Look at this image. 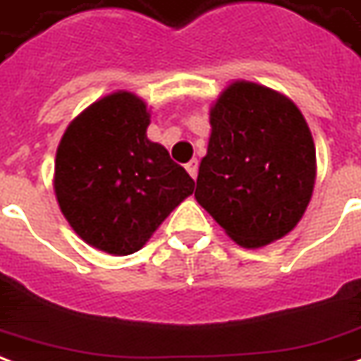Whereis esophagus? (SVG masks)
I'll return each mask as SVG.
<instances>
[{
	"mask_svg": "<svg viewBox=\"0 0 361 361\" xmlns=\"http://www.w3.org/2000/svg\"><path fill=\"white\" fill-rule=\"evenodd\" d=\"M185 168H188L189 176H191V178L195 180V178H197V173H199V160L193 159L191 162H188V164H185Z\"/></svg>",
	"mask_w": 361,
	"mask_h": 361,
	"instance_id": "obj_1",
	"label": "esophagus"
}]
</instances>
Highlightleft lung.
Returning a JSON list of instances; mask_svg holds the SVG:
<instances>
[{
	"label": "left lung",
	"instance_id": "left-lung-1",
	"mask_svg": "<svg viewBox=\"0 0 361 361\" xmlns=\"http://www.w3.org/2000/svg\"><path fill=\"white\" fill-rule=\"evenodd\" d=\"M210 126L195 199L241 247L285 237L316 181V147L300 111L269 87L235 82L210 109Z\"/></svg>",
	"mask_w": 361,
	"mask_h": 361
}]
</instances>
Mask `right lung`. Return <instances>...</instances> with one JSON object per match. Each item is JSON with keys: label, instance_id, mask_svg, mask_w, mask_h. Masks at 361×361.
Listing matches in <instances>:
<instances>
[{"label": "right lung", "instance_id": "obj_1", "mask_svg": "<svg viewBox=\"0 0 361 361\" xmlns=\"http://www.w3.org/2000/svg\"><path fill=\"white\" fill-rule=\"evenodd\" d=\"M147 105L133 93L99 99L72 120L55 159V195L72 229L109 255L137 252L195 181L147 140Z\"/></svg>", "mask_w": 361, "mask_h": 361}]
</instances>
